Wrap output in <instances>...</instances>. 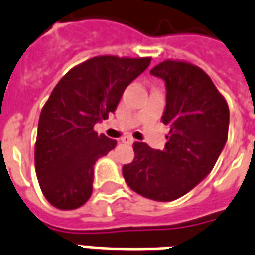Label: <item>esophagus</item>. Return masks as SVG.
Masks as SVG:
<instances>
[{"label":"esophagus","mask_w":255,"mask_h":255,"mask_svg":"<svg viewBox=\"0 0 255 255\" xmlns=\"http://www.w3.org/2000/svg\"><path fill=\"white\" fill-rule=\"evenodd\" d=\"M133 141H134V140L131 137H128V136L122 138V143H125V144H133Z\"/></svg>","instance_id":"obj_1"}]
</instances>
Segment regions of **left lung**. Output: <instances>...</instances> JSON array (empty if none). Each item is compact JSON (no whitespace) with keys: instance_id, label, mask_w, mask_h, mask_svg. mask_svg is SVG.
Instances as JSON below:
<instances>
[{"instance_id":"obj_1","label":"left lung","mask_w":255,"mask_h":255,"mask_svg":"<svg viewBox=\"0 0 255 255\" xmlns=\"http://www.w3.org/2000/svg\"><path fill=\"white\" fill-rule=\"evenodd\" d=\"M164 79L166 108L161 121L171 128L164 150L133 144L134 159L122 173L131 190L155 201L182 197L212 171L228 140L229 107L197 65L166 59L151 69Z\"/></svg>"}]
</instances>
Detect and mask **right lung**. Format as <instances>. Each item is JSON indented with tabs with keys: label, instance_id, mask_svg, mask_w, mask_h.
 <instances>
[{
	"label": "right lung",
	"instance_id": "right-lung-1",
	"mask_svg": "<svg viewBox=\"0 0 255 255\" xmlns=\"http://www.w3.org/2000/svg\"><path fill=\"white\" fill-rule=\"evenodd\" d=\"M150 57L100 55L73 66L44 104L34 145L40 189L59 210H75L93 193L94 164L117 141L94 130L125 89L148 68Z\"/></svg>",
	"mask_w": 255,
	"mask_h": 255
}]
</instances>
